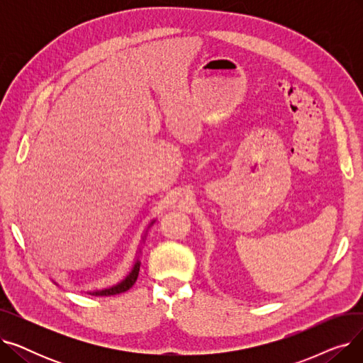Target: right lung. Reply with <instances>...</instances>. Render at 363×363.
I'll return each mask as SVG.
<instances>
[{"label": "right lung", "instance_id": "right-lung-1", "mask_svg": "<svg viewBox=\"0 0 363 363\" xmlns=\"http://www.w3.org/2000/svg\"><path fill=\"white\" fill-rule=\"evenodd\" d=\"M152 223H155V220H152L150 225H152ZM138 274H140V260L137 259L135 264L132 266L130 272L119 284L113 285V287H110V289H104V290H99V291H88V293L92 294V296H114V294L125 293V291H128L132 287L133 284H135V281L138 278Z\"/></svg>", "mask_w": 363, "mask_h": 363}]
</instances>
